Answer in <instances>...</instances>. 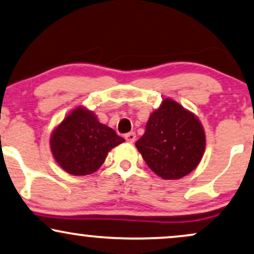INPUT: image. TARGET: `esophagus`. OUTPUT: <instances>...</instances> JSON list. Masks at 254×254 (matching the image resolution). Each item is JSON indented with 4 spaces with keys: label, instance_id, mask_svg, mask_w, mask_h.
Wrapping results in <instances>:
<instances>
[{
    "label": "esophagus",
    "instance_id": "1",
    "mask_svg": "<svg viewBox=\"0 0 254 254\" xmlns=\"http://www.w3.org/2000/svg\"><path fill=\"white\" fill-rule=\"evenodd\" d=\"M124 137H125V139H127V142H129V143H133L134 140H136V133L134 132L127 133Z\"/></svg>",
    "mask_w": 254,
    "mask_h": 254
}]
</instances>
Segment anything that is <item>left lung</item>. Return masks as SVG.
<instances>
[{"label": "left lung", "instance_id": "1", "mask_svg": "<svg viewBox=\"0 0 254 254\" xmlns=\"http://www.w3.org/2000/svg\"><path fill=\"white\" fill-rule=\"evenodd\" d=\"M206 137L203 125L191 111L163 99L150 115L145 132L136 147L147 166L163 179H179L193 171L203 158Z\"/></svg>", "mask_w": 254, "mask_h": 254}]
</instances>
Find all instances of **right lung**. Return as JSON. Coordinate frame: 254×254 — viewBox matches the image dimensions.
Listing matches in <instances>:
<instances>
[{
    "label": "right lung",
    "instance_id": "obj_1",
    "mask_svg": "<svg viewBox=\"0 0 254 254\" xmlns=\"http://www.w3.org/2000/svg\"><path fill=\"white\" fill-rule=\"evenodd\" d=\"M124 142L114 129L99 123L92 111L77 107L64 117L50 136L53 156L64 171L86 176L101 168L108 152Z\"/></svg>",
    "mask_w": 254,
    "mask_h": 254
}]
</instances>
